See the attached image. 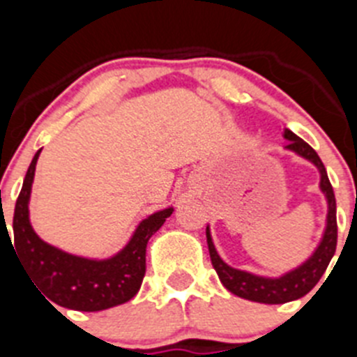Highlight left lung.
<instances>
[{
  "label": "left lung",
  "instance_id": "left-lung-1",
  "mask_svg": "<svg viewBox=\"0 0 357 357\" xmlns=\"http://www.w3.org/2000/svg\"><path fill=\"white\" fill-rule=\"evenodd\" d=\"M282 137L288 141L284 150L302 157V159L311 162L318 169V173H320V184H318V188H320L327 204L326 227H324L320 241H318V245L314 247V250L311 252L307 259L277 277L259 275V273H252L247 272V270H239V268L227 264L220 257L216 247H214L213 236H211V227L207 225L206 229L211 263H213L218 277L222 280V284L230 293H234L236 296H241V298H247V301L252 302H259V304H286V302L296 301V298H302L304 295H307L317 286L321 275L326 273L334 252H336V239H338L336 198H334L333 185H331L329 176H327L326 166L320 160L317 151L309 146L304 139H301L298 135L293 134L289 128H284Z\"/></svg>",
  "mask_w": 357,
  "mask_h": 357
}]
</instances>
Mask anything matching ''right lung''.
Instances as JSON below:
<instances>
[{"label":"right lung","instance_id":"right-lung-1","mask_svg":"<svg viewBox=\"0 0 357 357\" xmlns=\"http://www.w3.org/2000/svg\"><path fill=\"white\" fill-rule=\"evenodd\" d=\"M40 150L31 159L14 211V247L33 284L53 304L77 311H103L137 295L146 272V245L172 216L173 207L150 214L137 223L125 247L109 257L69 254L39 238L30 222L31 184ZM8 232V230H6ZM10 238V236H8Z\"/></svg>","mask_w":357,"mask_h":357}]
</instances>
